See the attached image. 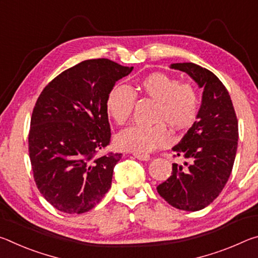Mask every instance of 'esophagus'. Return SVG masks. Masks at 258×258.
<instances>
[{"instance_id":"1","label":"esophagus","mask_w":258,"mask_h":258,"mask_svg":"<svg viewBox=\"0 0 258 258\" xmlns=\"http://www.w3.org/2000/svg\"><path fill=\"white\" fill-rule=\"evenodd\" d=\"M133 156L139 160H143V161H148L150 159V156L147 154H133Z\"/></svg>"}]
</instances>
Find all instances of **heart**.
<instances>
[{"mask_svg":"<svg viewBox=\"0 0 258 258\" xmlns=\"http://www.w3.org/2000/svg\"><path fill=\"white\" fill-rule=\"evenodd\" d=\"M138 92L157 102L154 120L158 123L125 130L117 138L121 149L137 154L150 152L169 141L166 124L175 130H184L197 119L200 110L197 89L191 83H181L176 77L156 73L143 78L137 90L120 84L111 87L106 99V109L116 124L127 123L134 110Z\"/></svg>","mask_w":258,"mask_h":258,"instance_id":"obj_1","label":"heart"}]
</instances>
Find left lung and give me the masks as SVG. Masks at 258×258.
I'll return each mask as SVG.
<instances>
[{"label": "left lung", "mask_w": 258, "mask_h": 258, "mask_svg": "<svg viewBox=\"0 0 258 258\" xmlns=\"http://www.w3.org/2000/svg\"><path fill=\"white\" fill-rule=\"evenodd\" d=\"M203 87L197 120L176 146L174 157L184 165L173 164L172 174L157 191L173 207L196 212L207 207L221 194L232 172L238 148V119L230 94L208 69L192 62L173 63Z\"/></svg>", "instance_id": "1"}]
</instances>
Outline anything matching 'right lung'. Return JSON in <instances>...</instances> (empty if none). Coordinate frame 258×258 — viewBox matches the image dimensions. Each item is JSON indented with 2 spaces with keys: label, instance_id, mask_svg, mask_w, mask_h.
Returning a JSON list of instances; mask_svg holds the SVG:
<instances>
[{
  "label": "right lung",
  "instance_id": "right-lung-1",
  "mask_svg": "<svg viewBox=\"0 0 258 258\" xmlns=\"http://www.w3.org/2000/svg\"><path fill=\"white\" fill-rule=\"evenodd\" d=\"M132 71L109 59L82 61L53 78L35 103L30 164L37 189L58 211L89 212L110 187L121 154L97 156L111 138L106 99Z\"/></svg>",
  "mask_w": 258,
  "mask_h": 258
}]
</instances>
